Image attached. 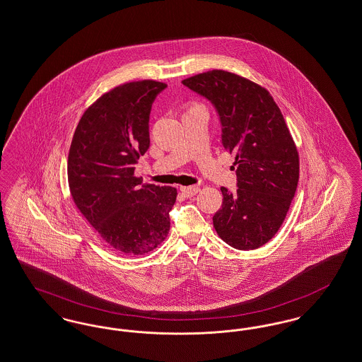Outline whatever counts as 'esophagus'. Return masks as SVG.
Returning a JSON list of instances; mask_svg holds the SVG:
<instances>
[{"label":"esophagus","instance_id":"1","mask_svg":"<svg viewBox=\"0 0 362 362\" xmlns=\"http://www.w3.org/2000/svg\"><path fill=\"white\" fill-rule=\"evenodd\" d=\"M180 191H182V194L185 195V197H194L195 194H198V191H199V187H197V186H187V187H180Z\"/></svg>","mask_w":362,"mask_h":362}]
</instances>
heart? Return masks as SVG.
Returning a JSON list of instances; mask_svg holds the SVG:
<instances>
[{"label":"heart","mask_w":362,"mask_h":362,"mask_svg":"<svg viewBox=\"0 0 362 362\" xmlns=\"http://www.w3.org/2000/svg\"><path fill=\"white\" fill-rule=\"evenodd\" d=\"M194 109H201V106H199V105H197V103H191V105H188L187 112L188 110H194Z\"/></svg>","instance_id":"1"}]
</instances>
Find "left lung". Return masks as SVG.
Here are the masks:
<instances>
[{"label": "left lung", "instance_id": "1", "mask_svg": "<svg viewBox=\"0 0 362 362\" xmlns=\"http://www.w3.org/2000/svg\"><path fill=\"white\" fill-rule=\"evenodd\" d=\"M182 83L216 106L223 146L235 155L238 188L221 187L216 232L238 250L265 245L283 225L299 180V153L284 117L267 88L237 74L211 70Z\"/></svg>", "mask_w": 362, "mask_h": 362}]
</instances>
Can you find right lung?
<instances>
[{"mask_svg":"<svg viewBox=\"0 0 362 362\" xmlns=\"http://www.w3.org/2000/svg\"><path fill=\"white\" fill-rule=\"evenodd\" d=\"M165 83L144 79L113 87L93 102L74 132L67 161L75 206L102 240L122 256H143L167 238L175 187L134 176L149 148L152 102Z\"/></svg>","mask_w":362,"mask_h":362,"instance_id":"add662e5","label":"right lung"}]
</instances>
